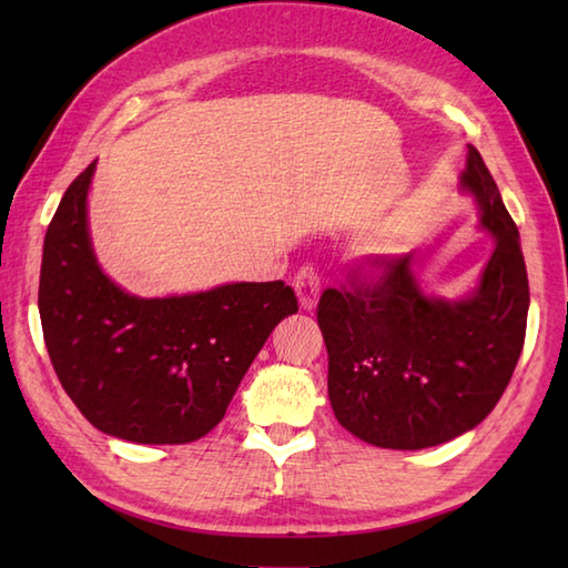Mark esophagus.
<instances>
[{"instance_id":"esophagus-1","label":"esophagus","mask_w":568,"mask_h":568,"mask_svg":"<svg viewBox=\"0 0 568 568\" xmlns=\"http://www.w3.org/2000/svg\"><path fill=\"white\" fill-rule=\"evenodd\" d=\"M293 287H295V293H297L300 305H303L305 310L315 307L317 300H320V291H322L320 273H317L315 265H310V263L303 265V268H300L295 273V277H293Z\"/></svg>"}]
</instances>
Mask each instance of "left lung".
<instances>
[{"label":"left lung","mask_w":568,"mask_h":568,"mask_svg":"<svg viewBox=\"0 0 568 568\" xmlns=\"http://www.w3.org/2000/svg\"><path fill=\"white\" fill-rule=\"evenodd\" d=\"M462 185L474 192L480 224L496 236L468 297L422 295L409 256L356 265L348 285L320 297L334 415L383 449H427L474 429L508 388L523 352L529 283L520 232L474 146Z\"/></svg>","instance_id":"8db88e82"}]
</instances>
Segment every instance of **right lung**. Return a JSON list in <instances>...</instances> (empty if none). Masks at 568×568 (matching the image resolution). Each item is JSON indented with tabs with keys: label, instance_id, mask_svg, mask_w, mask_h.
I'll return each instance as SVG.
<instances>
[{
	"label": "right lung",
	"instance_id": "obj_1",
	"mask_svg": "<svg viewBox=\"0 0 568 568\" xmlns=\"http://www.w3.org/2000/svg\"><path fill=\"white\" fill-rule=\"evenodd\" d=\"M94 163L72 180L43 241L39 312L55 376L90 425L136 444H187L220 425L281 320L291 285L232 283L136 297L102 273L88 234Z\"/></svg>",
	"mask_w": 568,
	"mask_h": 568
}]
</instances>
